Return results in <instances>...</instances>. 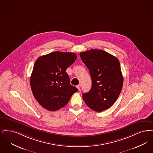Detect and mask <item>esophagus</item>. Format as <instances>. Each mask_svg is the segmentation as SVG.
I'll list each match as a JSON object with an SVG mask.
<instances>
[{"label":"esophagus","instance_id":"obj_1","mask_svg":"<svg viewBox=\"0 0 153 153\" xmlns=\"http://www.w3.org/2000/svg\"><path fill=\"white\" fill-rule=\"evenodd\" d=\"M80 85H77V86H76V87H77V88H78V90H80Z\"/></svg>","mask_w":153,"mask_h":153}]
</instances>
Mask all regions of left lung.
<instances>
[{"mask_svg": "<svg viewBox=\"0 0 153 153\" xmlns=\"http://www.w3.org/2000/svg\"><path fill=\"white\" fill-rule=\"evenodd\" d=\"M92 79L89 92L83 99L90 108L102 112L115 102L122 90L123 78L119 60L102 50L92 49L80 53Z\"/></svg>", "mask_w": 153, "mask_h": 153, "instance_id": "1", "label": "left lung"}]
</instances>
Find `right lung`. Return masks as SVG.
<instances>
[{
    "label": "right lung",
    "instance_id": "1",
    "mask_svg": "<svg viewBox=\"0 0 153 153\" xmlns=\"http://www.w3.org/2000/svg\"><path fill=\"white\" fill-rule=\"evenodd\" d=\"M77 58L74 53L55 51L39 57L35 62L30 85L35 98L43 108L56 111L66 106L78 90L70 84L66 72Z\"/></svg>",
    "mask_w": 153,
    "mask_h": 153
}]
</instances>
